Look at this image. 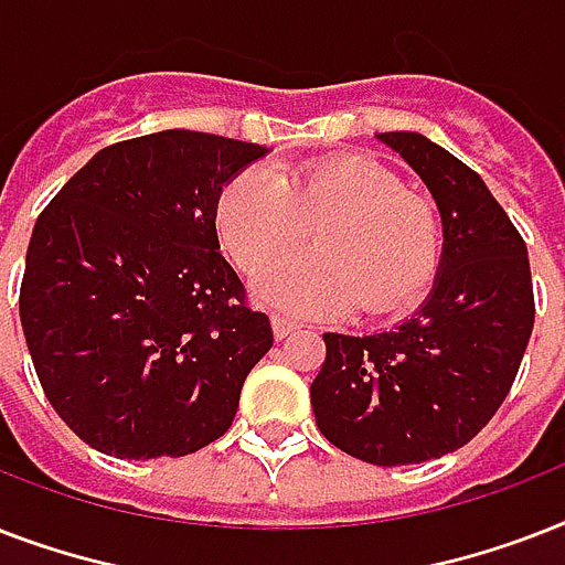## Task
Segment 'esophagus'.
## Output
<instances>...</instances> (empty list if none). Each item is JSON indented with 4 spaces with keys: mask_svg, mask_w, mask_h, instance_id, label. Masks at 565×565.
<instances>
[{
    "mask_svg": "<svg viewBox=\"0 0 565 565\" xmlns=\"http://www.w3.org/2000/svg\"><path fill=\"white\" fill-rule=\"evenodd\" d=\"M296 328H299V322H296V319L284 317V313H275V317H273V331H275V337H278V340H284L287 334H292Z\"/></svg>",
    "mask_w": 565,
    "mask_h": 565,
    "instance_id": "34e87169",
    "label": "esophagus"
}]
</instances>
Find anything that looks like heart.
Instances as JSON below:
<instances>
[{
	"instance_id": "obj_1",
	"label": "heart",
	"mask_w": 565,
	"mask_h": 565,
	"mask_svg": "<svg viewBox=\"0 0 565 565\" xmlns=\"http://www.w3.org/2000/svg\"><path fill=\"white\" fill-rule=\"evenodd\" d=\"M310 225L317 252L284 260L260 284L284 308L390 313L407 308L437 273V207L358 154L317 158L278 175L252 167L216 195V234L246 273L292 252Z\"/></svg>"
}]
</instances>
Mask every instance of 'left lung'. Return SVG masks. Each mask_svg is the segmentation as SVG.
Instances as JSON below:
<instances>
[{"mask_svg": "<svg viewBox=\"0 0 565 565\" xmlns=\"http://www.w3.org/2000/svg\"><path fill=\"white\" fill-rule=\"evenodd\" d=\"M443 216V260L419 313L372 337L322 334L310 384L319 430L375 466L463 448L516 381L534 328L527 248L481 175L416 131H386Z\"/></svg>", "mask_w": 565, "mask_h": 565, "instance_id": "1", "label": "left lung"}]
</instances>
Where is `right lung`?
I'll return each instance as SVG.
<instances>
[{"label": "right lung", "instance_id": "obj_1", "mask_svg": "<svg viewBox=\"0 0 565 565\" xmlns=\"http://www.w3.org/2000/svg\"><path fill=\"white\" fill-rule=\"evenodd\" d=\"M266 152L184 128L122 140L38 216L22 331L49 404L102 455L184 457L231 428L273 326L220 255L216 195Z\"/></svg>", "mask_w": 565, "mask_h": 565}]
</instances>
